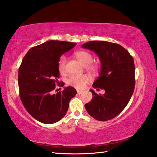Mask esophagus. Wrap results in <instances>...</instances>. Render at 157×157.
Returning <instances> with one entry per match:
<instances>
[{"instance_id":"obj_1","label":"esophagus","mask_w":157,"mask_h":157,"mask_svg":"<svg viewBox=\"0 0 157 157\" xmlns=\"http://www.w3.org/2000/svg\"><path fill=\"white\" fill-rule=\"evenodd\" d=\"M82 91H80V90H77V94H78V95L82 94Z\"/></svg>"}]
</instances>
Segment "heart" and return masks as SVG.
<instances>
[{"mask_svg": "<svg viewBox=\"0 0 157 157\" xmlns=\"http://www.w3.org/2000/svg\"><path fill=\"white\" fill-rule=\"evenodd\" d=\"M75 56L86 69L90 71H96L97 69L96 65L92 63L93 61V56L90 52L84 50H80L76 52ZM67 62V58L65 56H61L58 61V69L60 72H63L65 64ZM89 80L86 75H71L67 80V83L69 86H73L78 89L83 88Z\"/></svg>", "mask_w": 157, "mask_h": 157, "instance_id": "b5f03b06", "label": "heart"}]
</instances>
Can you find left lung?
<instances>
[{
  "mask_svg": "<svg viewBox=\"0 0 157 157\" xmlns=\"http://www.w3.org/2000/svg\"><path fill=\"white\" fill-rule=\"evenodd\" d=\"M94 51L101 62V71L92 86L105 90L103 95L94 90L93 97L85 104L87 112L95 119L107 121L122 111L134 92L135 66L133 57L120 44L107 41H90L82 45Z\"/></svg>",
  "mask_w": 157,
  "mask_h": 157,
  "instance_id": "left-lung-1",
  "label": "left lung"
}]
</instances>
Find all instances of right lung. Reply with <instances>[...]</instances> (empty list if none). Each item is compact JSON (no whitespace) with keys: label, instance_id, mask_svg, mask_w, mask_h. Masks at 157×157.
<instances>
[{"label":"right lung","instance_id":"right-lung-1","mask_svg":"<svg viewBox=\"0 0 157 157\" xmlns=\"http://www.w3.org/2000/svg\"><path fill=\"white\" fill-rule=\"evenodd\" d=\"M76 42L48 40L33 47L23 58L18 71L20 96L27 111L44 124L58 122L67 113L69 103L77 93L68 86L52 94L59 84L58 61ZM59 86V84H58ZM60 86H64L61 83Z\"/></svg>","mask_w":157,"mask_h":157}]
</instances>
